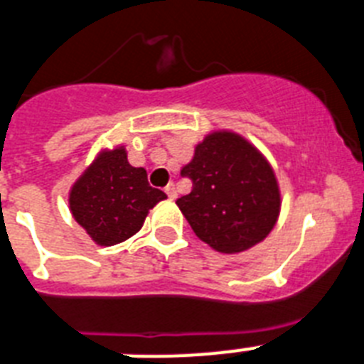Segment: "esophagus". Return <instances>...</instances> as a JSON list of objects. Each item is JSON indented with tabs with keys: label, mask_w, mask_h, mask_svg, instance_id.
Instances as JSON below:
<instances>
[{
	"label": "esophagus",
	"mask_w": 364,
	"mask_h": 364,
	"mask_svg": "<svg viewBox=\"0 0 364 364\" xmlns=\"http://www.w3.org/2000/svg\"><path fill=\"white\" fill-rule=\"evenodd\" d=\"M164 192H166L170 200H176L177 198V191H176V185H173V183H168V187L164 188Z\"/></svg>",
	"instance_id": "obj_1"
}]
</instances>
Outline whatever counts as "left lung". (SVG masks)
I'll return each mask as SVG.
<instances>
[{"label": "left lung", "instance_id": "1", "mask_svg": "<svg viewBox=\"0 0 364 364\" xmlns=\"http://www.w3.org/2000/svg\"><path fill=\"white\" fill-rule=\"evenodd\" d=\"M181 176L192 181L177 205L198 237L224 254L249 250L269 235L280 213V191L265 156L228 131L211 132Z\"/></svg>", "mask_w": 364, "mask_h": 364}]
</instances>
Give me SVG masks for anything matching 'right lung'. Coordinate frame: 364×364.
Masks as SVG:
<instances>
[{
    "instance_id": "1",
    "label": "right lung",
    "mask_w": 364,
    "mask_h": 364,
    "mask_svg": "<svg viewBox=\"0 0 364 364\" xmlns=\"http://www.w3.org/2000/svg\"><path fill=\"white\" fill-rule=\"evenodd\" d=\"M166 194L147 183L144 168L127 161L125 147L102 151L78 177L69 194L76 223L100 247H112L132 237L149 209Z\"/></svg>"
}]
</instances>
